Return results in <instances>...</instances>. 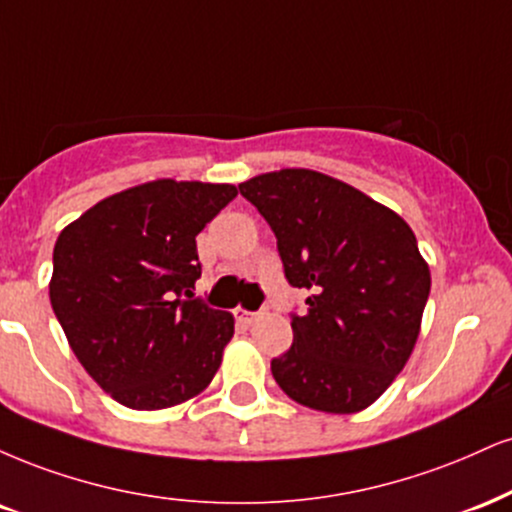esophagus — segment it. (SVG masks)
<instances>
[{
  "instance_id": "1",
  "label": "esophagus",
  "mask_w": 512,
  "mask_h": 512,
  "mask_svg": "<svg viewBox=\"0 0 512 512\" xmlns=\"http://www.w3.org/2000/svg\"><path fill=\"white\" fill-rule=\"evenodd\" d=\"M233 317H236V322L240 324H252L260 319V312H248L243 310V307H236V310H233Z\"/></svg>"
}]
</instances>
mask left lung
<instances>
[{
  "instance_id": "obj_1",
  "label": "left lung",
  "mask_w": 512,
  "mask_h": 512,
  "mask_svg": "<svg viewBox=\"0 0 512 512\" xmlns=\"http://www.w3.org/2000/svg\"><path fill=\"white\" fill-rule=\"evenodd\" d=\"M276 236L283 274L307 288L291 315L293 346L272 360L288 398L350 415L369 408L405 367L420 336L432 276L396 212L312 169L240 183Z\"/></svg>"
}]
</instances>
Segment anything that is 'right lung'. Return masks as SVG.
Here are the masks:
<instances>
[{
    "mask_svg": "<svg viewBox=\"0 0 512 512\" xmlns=\"http://www.w3.org/2000/svg\"><path fill=\"white\" fill-rule=\"evenodd\" d=\"M236 195L229 183L159 178L59 233L52 310L85 372L126 408L186 403L217 374L233 315L193 298L195 236Z\"/></svg>",
    "mask_w": 512,
    "mask_h": 512,
    "instance_id": "add662e5",
    "label": "right lung"
}]
</instances>
